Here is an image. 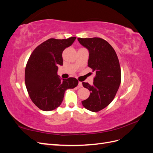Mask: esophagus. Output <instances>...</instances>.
<instances>
[{"mask_svg":"<svg viewBox=\"0 0 153 153\" xmlns=\"http://www.w3.org/2000/svg\"><path fill=\"white\" fill-rule=\"evenodd\" d=\"M78 87H82V83L81 82H78Z\"/></svg>","mask_w":153,"mask_h":153,"instance_id":"34e87169","label":"esophagus"}]
</instances>
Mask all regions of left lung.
<instances>
[{
	"instance_id": "obj_1",
	"label": "left lung",
	"mask_w": 153,
	"mask_h": 153,
	"mask_svg": "<svg viewBox=\"0 0 153 153\" xmlns=\"http://www.w3.org/2000/svg\"><path fill=\"white\" fill-rule=\"evenodd\" d=\"M89 50L88 66L96 73L93 84L82 82L90 96L82 101L91 112H98L107 106L116 94L121 81V71L117 55L107 41L100 38H78Z\"/></svg>"
}]
</instances>
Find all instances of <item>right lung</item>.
<instances>
[{"mask_svg": "<svg viewBox=\"0 0 153 153\" xmlns=\"http://www.w3.org/2000/svg\"><path fill=\"white\" fill-rule=\"evenodd\" d=\"M76 37L68 39L51 38L37 47L27 63L25 82L31 100L43 111H51L61 105L65 91L77 86L75 78L61 79L57 75L62 66V53L71 46Z\"/></svg>", "mask_w": 153, "mask_h": 153, "instance_id": "obj_1", "label": "right lung"}]
</instances>
